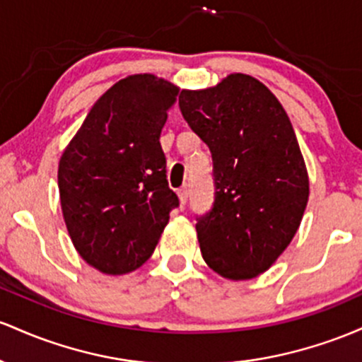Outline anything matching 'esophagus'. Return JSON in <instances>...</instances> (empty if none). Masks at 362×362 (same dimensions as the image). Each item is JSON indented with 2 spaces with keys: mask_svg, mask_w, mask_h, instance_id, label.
<instances>
[{
  "mask_svg": "<svg viewBox=\"0 0 362 362\" xmlns=\"http://www.w3.org/2000/svg\"><path fill=\"white\" fill-rule=\"evenodd\" d=\"M177 197H180L181 205H186V202H188V188H186V186H182V188L177 189Z\"/></svg>",
  "mask_w": 362,
  "mask_h": 362,
  "instance_id": "obj_1",
  "label": "esophagus"
}]
</instances>
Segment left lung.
Segmentation results:
<instances>
[{
  "instance_id": "1",
  "label": "left lung",
  "mask_w": 362,
  "mask_h": 362,
  "mask_svg": "<svg viewBox=\"0 0 362 362\" xmlns=\"http://www.w3.org/2000/svg\"><path fill=\"white\" fill-rule=\"evenodd\" d=\"M180 107L214 160V206L197 218L202 257L226 279L257 277L291 245L310 197L289 116L265 85L245 73L203 90H182Z\"/></svg>"
}]
</instances>
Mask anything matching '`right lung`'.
I'll return each mask as SVG.
<instances>
[{
  "instance_id": "obj_1",
  "label": "right lung",
  "mask_w": 362,
  "mask_h": 362,
  "mask_svg": "<svg viewBox=\"0 0 362 362\" xmlns=\"http://www.w3.org/2000/svg\"><path fill=\"white\" fill-rule=\"evenodd\" d=\"M177 93L150 73L119 80L92 105L61 156L64 224L80 257L103 274L144 265L180 206L159 141Z\"/></svg>"
}]
</instances>
